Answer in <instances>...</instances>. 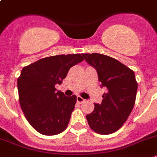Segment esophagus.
Masks as SVG:
<instances>
[{
	"label": "esophagus",
	"mask_w": 157,
	"mask_h": 157,
	"mask_svg": "<svg viewBox=\"0 0 157 157\" xmlns=\"http://www.w3.org/2000/svg\"><path fill=\"white\" fill-rule=\"evenodd\" d=\"M77 101L78 102V103H82V102L84 101V99H83V98H81L80 96H77Z\"/></svg>",
	"instance_id": "esophagus-1"
}]
</instances>
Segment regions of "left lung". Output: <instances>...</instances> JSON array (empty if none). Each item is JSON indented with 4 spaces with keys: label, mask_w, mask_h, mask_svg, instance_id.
<instances>
[{
    "label": "left lung",
    "mask_w": 157,
    "mask_h": 157,
    "mask_svg": "<svg viewBox=\"0 0 157 157\" xmlns=\"http://www.w3.org/2000/svg\"><path fill=\"white\" fill-rule=\"evenodd\" d=\"M82 55L97 70L101 87L107 88L101 104L94 103V109L87 115V120L95 132L112 134L122 126L134 107L138 88L134 72L108 56Z\"/></svg>",
    "instance_id": "left-lung-1"
}]
</instances>
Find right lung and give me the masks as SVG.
<instances>
[{"label": "right lung", "mask_w": 157, "mask_h": 157, "mask_svg": "<svg viewBox=\"0 0 157 157\" xmlns=\"http://www.w3.org/2000/svg\"><path fill=\"white\" fill-rule=\"evenodd\" d=\"M83 58L80 54L57 55L41 59L24 67L17 79L19 102L28 121L39 133L54 136L68 125L77 96L67 97L60 84L69 70Z\"/></svg>", "instance_id": "1"}]
</instances>
